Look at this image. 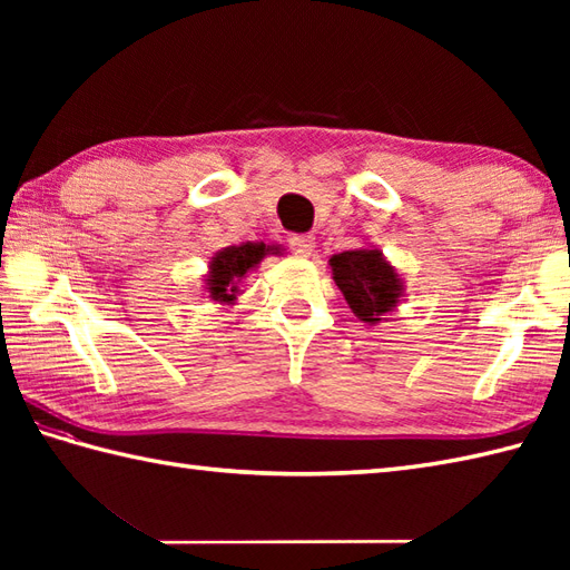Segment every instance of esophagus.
I'll return each instance as SVG.
<instances>
[{
    "instance_id": "1",
    "label": "esophagus",
    "mask_w": 570,
    "mask_h": 570,
    "mask_svg": "<svg viewBox=\"0 0 570 570\" xmlns=\"http://www.w3.org/2000/svg\"><path fill=\"white\" fill-rule=\"evenodd\" d=\"M288 245H292L294 254H298V257H311L313 249H316V239L311 235H296L288 239Z\"/></svg>"
}]
</instances>
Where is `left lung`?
I'll use <instances>...</instances> for the list:
<instances>
[{"mask_svg": "<svg viewBox=\"0 0 570 570\" xmlns=\"http://www.w3.org/2000/svg\"><path fill=\"white\" fill-rule=\"evenodd\" d=\"M335 286L362 323L377 325L404 301V278L377 247H357L328 259Z\"/></svg>", "mask_w": 570, "mask_h": 570, "instance_id": "obj_1", "label": "left lung"}]
</instances>
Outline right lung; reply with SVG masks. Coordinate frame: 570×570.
Masks as SVG:
<instances>
[{
  "instance_id": "right-lung-1",
  "label": "right lung",
  "mask_w": 570,
  "mask_h": 570,
  "mask_svg": "<svg viewBox=\"0 0 570 570\" xmlns=\"http://www.w3.org/2000/svg\"><path fill=\"white\" fill-rule=\"evenodd\" d=\"M286 249L282 245H264V242H242L217 249L208 262V274L203 278V292L213 304L235 306L242 292V278L252 274L264 257H282Z\"/></svg>"
}]
</instances>
